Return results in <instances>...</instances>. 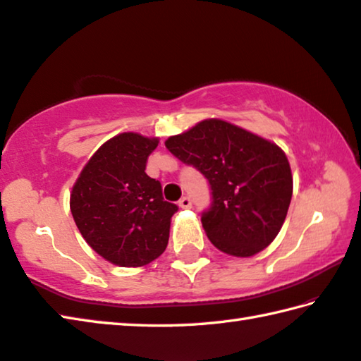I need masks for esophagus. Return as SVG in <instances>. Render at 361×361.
<instances>
[{"instance_id": "34e87169", "label": "esophagus", "mask_w": 361, "mask_h": 361, "mask_svg": "<svg viewBox=\"0 0 361 361\" xmlns=\"http://www.w3.org/2000/svg\"><path fill=\"white\" fill-rule=\"evenodd\" d=\"M178 205H180L183 209H188V208L192 207V202H191V199H189V197H183V199L178 202Z\"/></svg>"}]
</instances>
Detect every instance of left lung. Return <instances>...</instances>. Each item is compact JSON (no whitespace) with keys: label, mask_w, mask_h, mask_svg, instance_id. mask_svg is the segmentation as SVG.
Segmentation results:
<instances>
[{"label":"left lung","mask_w":361,"mask_h":361,"mask_svg":"<svg viewBox=\"0 0 361 361\" xmlns=\"http://www.w3.org/2000/svg\"><path fill=\"white\" fill-rule=\"evenodd\" d=\"M166 147L212 186L213 203L202 226L219 251L251 257L276 238L293 191L289 159L276 143L208 118L169 137Z\"/></svg>","instance_id":"8db88e82"}]
</instances>
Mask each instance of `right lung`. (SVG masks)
Returning <instances> with one entry per match:
<instances>
[{
  "mask_svg": "<svg viewBox=\"0 0 361 361\" xmlns=\"http://www.w3.org/2000/svg\"><path fill=\"white\" fill-rule=\"evenodd\" d=\"M158 137L121 133L96 149L72 186L69 207L85 241L114 265L137 268L158 259L169 243L178 207L162 197L145 173Z\"/></svg>",
  "mask_w": 361,
  "mask_h": 361,
  "instance_id": "add662e5",
  "label": "right lung"
}]
</instances>
